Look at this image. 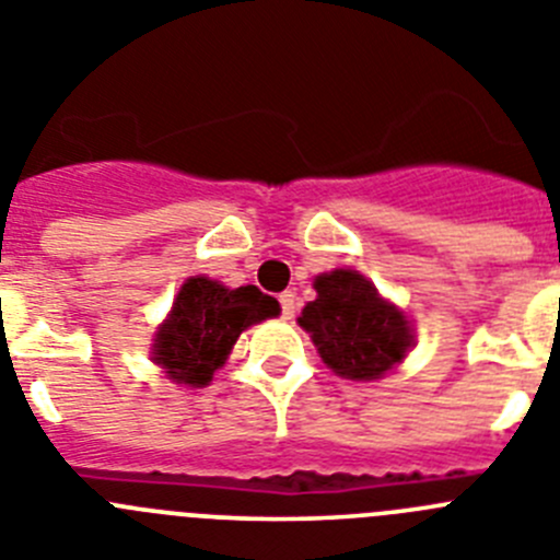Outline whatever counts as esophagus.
Segmentation results:
<instances>
[{
  "instance_id": "obj_1",
  "label": "esophagus",
  "mask_w": 560,
  "mask_h": 560,
  "mask_svg": "<svg viewBox=\"0 0 560 560\" xmlns=\"http://www.w3.org/2000/svg\"><path fill=\"white\" fill-rule=\"evenodd\" d=\"M280 300V311H283L285 319H291V316L296 314V294L294 291H283V294L277 296Z\"/></svg>"
}]
</instances>
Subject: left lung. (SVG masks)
<instances>
[{"label": "left lung", "mask_w": 560, "mask_h": 560, "mask_svg": "<svg viewBox=\"0 0 560 560\" xmlns=\"http://www.w3.org/2000/svg\"><path fill=\"white\" fill-rule=\"evenodd\" d=\"M316 300L303 308L300 325L334 373L373 381L393 370L412 345L400 311L384 303L370 280L353 269L316 277Z\"/></svg>", "instance_id": "1"}]
</instances>
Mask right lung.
<instances>
[{"mask_svg": "<svg viewBox=\"0 0 560 560\" xmlns=\"http://www.w3.org/2000/svg\"><path fill=\"white\" fill-rule=\"evenodd\" d=\"M280 314L275 296L255 285L224 289L207 277L182 285L171 316L156 334L153 361L179 384L205 387L249 325Z\"/></svg>", "mask_w": 560, "mask_h": 560, "instance_id": "obj_1", "label": "right lung"}]
</instances>
